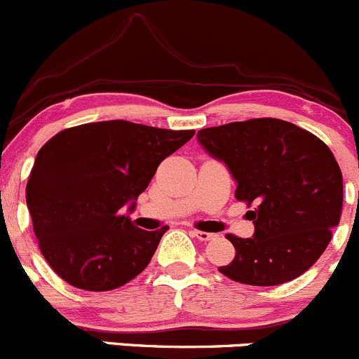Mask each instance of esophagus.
<instances>
[{
    "instance_id": "esophagus-1",
    "label": "esophagus",
    "mask_w": 359,
    "mask_h": 359,
    "mask_svg": "<svg viewBox=\"0 0 359 359\" xmlns=\"http://www.w3.org/2000/svg\"><path fill=\"white\" fill-rule=\"evenodd\" d=\"M194 237H197L198 241H211L215 239V233H209V232H202V230H191Z\"/></svg>"
}]
</instances>
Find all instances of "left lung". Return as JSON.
Instances as JSON below:
<instances>
[{
  "label": "left lung",
  "instance_id": "8db88e82",
  "mask_svg": "<svg viewBox=\"0 0 359 359\" xmlns=\"http://www.w3.org/2000/svg\"><path fill=\"white\" fill-rule=\"evenodd\" d=\"M226 164L246 202L255 236L226 233L236 257L218 271L251 286H278L316 264L340 222L342 171L332 150L309 130L279 118H251L197 133Z\"/></svg>",
  "mask_w": 359,
  "mask_h": 359
}]
</instances>
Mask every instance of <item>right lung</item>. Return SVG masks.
<instances>
[{"instance_id":"obj_1","label":"right lung","mask_w":359,"mask_h":359,"mask_svg":"<svg viewBox=\"0 0 359 359\" xmlns=\"http://www.w3.org/2000/svg\"><path fill=\"white\" fill-rule=\"evenodd\" d=\"M194 134L109 120L60 130L40 148L26 202L41 255L60 279L109 292L147 269L169 226L140 229L122 205Z\"/></svg>"}]
</instances>
